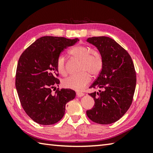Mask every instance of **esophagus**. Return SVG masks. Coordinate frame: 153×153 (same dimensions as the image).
<instances>
[{
  "instance_id": "esophagus-1",
  "label": "esophagus",
  "mask_w": 153,
  "mask_h": 153,
  "mask_svg": "<svg viewBox=\"0 0 153 153\" xmlns=\"http://www.w3.org/2000/svg\"><path fill=\"white\" fill-rule=\"evenodd\" d=\"M76 94H77V97H82L84 95V94L83 92H77Z\"/></svg>"
}]
</instances>
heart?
<instances>
[{
	"instance_id": "1",
	"label": "heart",
	"mask_w": 153,
	"mask_h": 153,
	"mask_svg": "<svg viewBox=\"0 0 153 153\" xmlns=\"http://www.w3.org/2000/svg\"><path fill=\"white\" fill-rule=\"evenodd\" d=\"M71 55L81 61L79 71L80 73L72 75L63 80V86L66 88L81 90L88 84L90 80V74L97 76L102 67V59L100 54L86 45H78L75 46L69 51ZM56 69L59 74L65 76L67 74L65 57L61 54L56 60Z\"/></svg>"
}]
</instances>
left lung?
I'll list each match as a JSON object with an SVG mask.
<instances>
[{
	"label": "left lung",
	"mask_w": 153,
	"mask_h": 153,
	"mask_svg": "<svg viewBox=\"0 0 153 153\" xmlns=\"http://www.w3.org/2000/svg\"><path fill=\"white\" fill-rule=\"evenodd\" d=\"M102 59V67L90 88L102 91L89 94L94 105L86 114L90 120L100 124H110L120 120L131 105L136 85V75L130 55L109 37L88 38Z\"/></svg>",
	"instance_id": "obj_1"
}]
</instances>
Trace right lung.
Listing matches in <instances>:
<instances>
[{"instance_id": "1", "label": "right lung", "mask_w": 153, "mask_h": 153, "mask_svg": "<svg viewBox=\"0 0 153 153\" xmlns=\"http://www.w3.org/2000/svg\"><path fill=\"white\" fill-rule=\"evenodd\" d=\"M78 38L44 36L36 40L22 54L18 61L15 87L27 115L41 125H52L63 118L67 102L76 97L71 89L59 86L56 60L65 48L75 45Z\"/></svg>"}]
</instances>
